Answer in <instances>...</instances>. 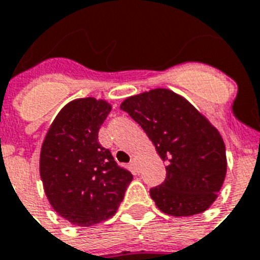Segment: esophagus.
Here are the masks:
<instances>
[{
  "mask_svg": "<svg viewBox=\"0 0 260 260\" xmlns=\"http://www.w3.org/2000/svg\"><path fill=\"white\" fill-rule=\"evenodd\" d=\"M139 165H140V162H139V160H137V158H132V160H131V167L134 168L135 171H137V169H139Z\"/></svg>",
  "mask_w": 260,
  "mask_h": 260,
  "instance_id": "34e87169",
  "label": "esophagus"
}]
</instances>
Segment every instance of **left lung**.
<instances>
[{
  "label": "left lung",
  "instance_id": "1",
  "mask_svg": "<svg viewBox=\"0 0 260 260\" xmlns=\"http://www.w3.org/2000/svg\"><path fill=\"white\" fill-rule=\"evenodd\" d=\"M120 110L140 124L167 162V178L149 191L157 208L173 217L208 210L228 172L223 139L208 117L168 88L126 98Z\"/></svg>",
  "mask_w": 260,
  "mask_h": 260
}]
</instances>
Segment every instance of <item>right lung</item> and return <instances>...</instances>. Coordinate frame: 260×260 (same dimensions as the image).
Returning <instances> with one entry per match:
<instances>
[{
  "mask_svg": "<svg viewBox=\"0 0 260 260\" xmlns=\"http://www.w3.org/2000/svg\"><path fill=\"white\" fill-rule=\"evenodd\" d=\"M111 110L103 99L70 102L55 116L41 148L39 174L46 197L60 217L82 228L116 214L134 178L98 141Z\"/></svg>",
  "mask_w": 260,
  "mask_h": 260,
  "instance_id": "obj_1",
  "label": "right lung"
}]
</instances>
